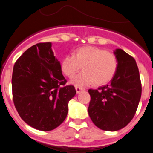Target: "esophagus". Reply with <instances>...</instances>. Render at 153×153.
I'll return each instance as SVG.
<instances>
[{"label": "esophagus", "mask_w": 153, "mask_h": 153, "mask_svg": "<svg viewBox=\"0 0 153 153\" xmlns=\"http://www.w3.org/2000/svg\"><path fill=\"white\" fill-rule=\"evenodd\" d=\"M75 89H76V93H77V94L78 93L80 92V91H83V88H82V87H76Z\"/></svg>", "instance_id": "obj_1"}]
</instances>
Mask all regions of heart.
I'll return each instance as SVG.
<instances>
[{"label": "heart", "instance_id": "b5f03b06", "mask_svg": "<svg viewBox=\"0 0 153 153\" xmlns=\"http://www.w3.org/2000/svg\"><path fill=\"white\" fill-rule=\"evenodd\" d=\"M117 66L115 55L95 46H83L76 49L74 56H66L60 65L64 75L70 78L82 66L83 71L71 80L76 87H84L93 82L95 85L106 84L115 75Z\"/></svg>", "mask_w": 153, "mask_h": 153}]
</instances>
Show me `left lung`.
<instances>
[{"label":"left lung","mask_w":153,"mask_h":153,"mask_svg":"<svg viewBox=\"0 0 153 153\" xmlns=\"http://www.w3.org/2000/svg\"><path fill=\"white\" fill-rule=\"evenodd\" d=\"M118 62L109 84L88 91V113L97 127L114 131L125 127L135 116L142 94V83L135 59L124 50L114 51Z\"/></svg>","instance_id":"left-lung-1"}]
</instances>
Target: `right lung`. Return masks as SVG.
Returning a JSON list of instances; mask_svg holds the SVG:
<instances>
[{"label": "right lung", "instance_id": "add662e5", "mask_svg": "<svg viewBox=\"0 0 153 153\" xmlns=\"http://www.w3.org/2000/svg\"><path fill=\"white\" fill-rule=\"evenodd\" d=\"M51 42L32 45L13 68V101L22 119L34 128L51 131L66 119L75 87L66 85Z\"/></svg>", "mask_w": 153, "mask_h": 153}]
</instances>
